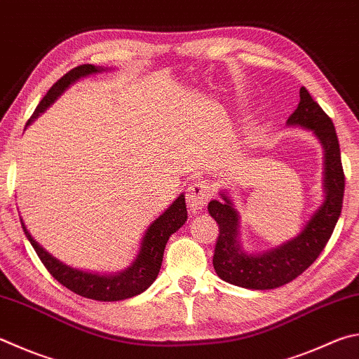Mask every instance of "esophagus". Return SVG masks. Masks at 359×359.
Segmentation results:
<instances>
[{
    "label": "esophagus",
    "mask_w": 359,
    "mask_h": 359,
    "mask_svg": "<svg viewBox=\"0 0 359 359\" xmlns=\"http://www.w3.org/2000/svg\"><path fill=\"white\" fill-rule=\"evenodd\" d=\"M213 196V190L210 184L205 180L194 182L187 188V204L191 213H198L207 205V202Z\"/></svg>",
    "instance_id": "obj_1"
}]
</instances>
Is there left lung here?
Listing matches in <instances>:
<instances>
[{"label":"left lung","instance_id":"8db88e82","mask_svg":"<svg viewBox=\"0 0 359 359\" xmlns=\"http://www.w3.org/2000/svg\"><path fill=\"white\" fill-rule=\"evenodd\" d=\"M287 126L311 130L320 141L325 158V199L295 238L262 254L245 252L238 240V212L227 193H219L223 201L208 202V213L219 229L213 254L215 271L223 281L238 287L269 290L293 281L320 256L341 217L345 175L334 123L306 88L299 89V103L287 119Z\"/></svg>","mask_w":359,"mask_h":359}]
</instances>
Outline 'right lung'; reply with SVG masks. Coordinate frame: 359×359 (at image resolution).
<instances>
[{"label": "right lung", "instance_id": "obj_1", "mask_svg": "<svg viewBox=\"0 0 359 359\" xmlns=\"http://www.w3.org/2000/svg\"><path fill=\"white\" fill-rule=\"evenodd\" d=\"M103 67H95L93 64H83L67 72L66 75L60 78L53 86L50 88L47 95L43 97L39 103L36 111L32 113L31 119L26 126L36 119V117L43 113L51 103H53L57 97H60L64 90H66L72 83H75L83 76L99 74L103 72ZM22 221V227L25 231L26 238L34 248L39 259L42 260L45 269L50 271L57 283H61L64 287H67L76 295H81L84 298L97 299V302H119V299H127L135 295H140L144 292L149 285H151L158 276L160 266L163 262V252L169 237L172 236L175 231H179L187 221V205H185V196H180L175 199L171 205L168 207L165 213L149 226L144 237H142L141 248L138 256H136L135 262L123 271L114 273V275H99V273H89L83 270L72 269V266L62 264L61 260L51 256L48 251H45L42 245H39L31 233L26 229V226Z\"/></svg>", "mask_w": 359, "mask_h": 359}]
</instances>
